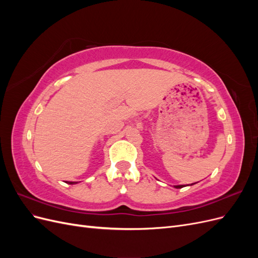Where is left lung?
Returning <instances> with one entry per match:
<instances>
[{"mask_svg": "<svg viewBox=\"0 0 258 258\" xmlns=\"http://www.w3.org/2000/svg\"><path fill=\"white\" fill-rule=\"evenodd\" d=\"M195 184V183H194ZM192 185V184H191ZM182 187H184L183 185H177V186H175V188H182Z\"/></svg>", "mask_w": 258, "mask_h": 258, "instance_id": "1", "label": "left lung"}]
</instances>
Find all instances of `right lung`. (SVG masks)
<instances>
[{"mask_svg": "<svg viewBox=\"0 0 258 258\" xmlns=\"http://www.w3.org/2000/svg\"><path fill=\"white\" fill-rule=\"evenodd\" d=\"M67 183H68V184H74L75 182H67Z\"/></svg>", "mask_w": 258, "mask_h": 258, "instance_id": "obj_1", "label": "right lung"}]
</instances>
